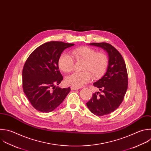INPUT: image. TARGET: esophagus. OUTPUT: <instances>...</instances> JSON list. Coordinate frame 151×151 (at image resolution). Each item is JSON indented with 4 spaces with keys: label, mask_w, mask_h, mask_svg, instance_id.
I'll list each match as a JSON object with an SVG mask.
<instances>
[{
    "label": "esophagus",
    "mask_w": 151,
    "mask_h": 151,
    "mask_svg": "<svg viewBox=\"0 0 151 151\" xmlns=\"http://www.w3.org/2000/svg\"><path fill=\"white\" fill-rule=\"evenodd\" d=\"M78 89V88H76V87H71V90H77Z\"/></svg>",
    "instance_id": "obj_1"
}]
</instances>
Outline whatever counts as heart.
I'll use <instances>...</instances> for the list:
<instances>
[{"label":"heart","mask_w":151,"mask_h":151,"mask_svg":"<svg viewBox=\"0 0 151 151\" xmlns=\"http://www.w3.org/2000/svg\"><path fill=\"white\" fill-rule=\"evenodd\" d=\"M71 54L77 60L85 61L83 72H76L65 79L67 84L79 88L90 81L92 76L94 78L100 77L106 71L109 59L103 53L98 52L88 47H81L71 51ZM58 65L60 69L67 73L71 72L74 67V60L67 53H63L58 58Z\"/></svg>","instance_id":"obj_1"}]
</instances>
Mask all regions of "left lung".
Wrapping results in <instances>:
<instances>
[{"mask_svg": "<svg viewBox=\"0 0 151 151\" xmlns=\"http://www.w3.org/2000/svg\"><path fill=\"white\" fill-rule=\"evenodd\" d=\"M90 45L103 48L109 55L105 74L93 83L101 93H94L86 103L92 113L96 116H104L117 109L123 100L128 86L127 69L122 55L110 44L93 42Z\"/></svg>", "mask_w": 151, "mask_h": 151, "instance_id": "1", "label": "left lung"}]
</instances>
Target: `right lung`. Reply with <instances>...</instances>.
<instances>
[{"label": "right lung", "instance_id": "obj_1", "mask_svg": "<svg viewBox=\"0 0 151 151\" xmlns=\"http://www.w3.org/2000/svg\"><path fill=\"white\" fill-rule=\"evenodd\" d=\"M74 44L46 42L37 48L27 60L22 71L24 92L32 106L41 112L55 109L70 93V87H55L63 79L58 61L63 51Z\"/></svg>", "mask_w": 151, "mask_h": 151}]
</instances>
